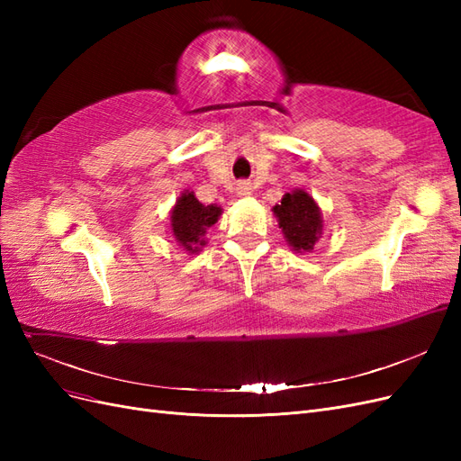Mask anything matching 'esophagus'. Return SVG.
<instances>
[{"instance_id": "1", "label": "esophagus", "mask_w": 461, "mask_h": 461, "mask_svg": "<svg viewBox=\"0 0 461 461\" xmlns=\"http://www.w3.org/2000/svg\"><path fill=\"white\" fill-rule=\"evenodd\" d=\"M252 185H249V183H246V180H244V183H239V185H236V194H239V196H249V194H252Z\"/></svg>"}]
</instances>
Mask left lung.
Instances as JSON below:
<instances>
[{
	"label": "left lung",
	"mask_w": 461,
	"mask_h": 461,
	"mask_svg": "<svg viewBox=\"0 0 461 461\" xmlns=\"http://www.w3.org/2000/svg\"><path fill=\"white\" fill-rule=\"evenodd\" d=\"M273 213L288 246L298 254L312 252L323 234V217L310 194L300 188L285 194L281 203L273 207Z\"/></svg>",
	"instance_id": "8db88e82"
}]
</instances>
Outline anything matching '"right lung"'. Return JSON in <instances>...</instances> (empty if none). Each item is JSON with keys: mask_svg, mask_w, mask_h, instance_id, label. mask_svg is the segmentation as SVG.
I'll use <instances>...</instances> for the list:
<instances>
[{"mask_svg": "<svg viewBox=\"0 0 461 461\" xmlns=\"http://www.w3.org/2000/svg\"><path fill=\"white\" fill-rule=\"evenodd\" d=\"M222 209L215 203L203 205L194 196V192L185 190L176 200L171 212V232L178 246H183L188 254L202 252L205 242V232L213 227Z\"/></svg>", "mask_w": 461, "mask_h": 461, "instance_id": "add662e5", "label": "right lung"}]
</instances>
